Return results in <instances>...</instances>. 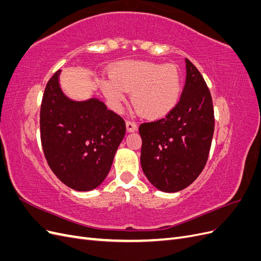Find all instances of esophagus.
Instances as JSON below:
<instances>
[{
	"instance_id": "1",
	"label": "esophagus",
	"mask_w": 261,
	"mask_h": 261,
	"mask_svg": "<svg viewBox=\"0 0 261 261\" xmlns=\"http://www.w3.org/2000/svg\"><path fill=\"white\" fill-rule=\"evenodd\" d=\"M126 129H127V132H136L137 125L133 121H126Z\"/></svg>"
}]
</instances>
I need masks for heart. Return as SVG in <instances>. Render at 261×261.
<instances>
[{
  "label": "heart",
  "mask_w": 261,
  "mask_h": 261,
  "mask_svg": "<svg viewBox=\"0 0 261 261\" xmlns=\"http://www.w3.org/2000/svg\"><path fill=\"white\" fill-rule=\"evenodd\" d=\"M110 80L102 84L106 97L118 107L125 92L146 118L156 120L169 114L177 105L181 92V75L175 64L147 61H125L110 69Z\"/></svg>",
  "instance_id": "1"
}]
</instances>
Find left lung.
I'll list each match as a JSON object with an SVG mask.
<instances>
[{
    "instance_id": "obj_1",
    "label": "left lung",
    "mask_w": 261,
    "mask_h": 261,
    "mask_svg": "<svg viewBox=\"0 0 261 261\" xmlns=\"http://www.w3.org/2000/svg\"><path fill=\"white\" fill-rule=\"evenodd\" d=\"M186 81L175 108L165 116L140 124V163L145 175L162 192L191 185L207 163L215 130L208 86L188 59Z\"/></svg>"
}]
</instances>
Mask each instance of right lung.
<instances>
[{
    "label": "right lung",
    "instance_id": "obj_1",
    "mask_svg": "<svg viewBox=\"0 0 261 261\" xmlns=\"http://www.w3.org/2000/svg\"><path fill=\"white\" fill-rule=\"evenodd\" d=\"M58 70L45 86L40 109V138L50 169L80 192L98 187L111 169L124 138L123 117L102 101L75 102L59 86Z\"/></svg>",
    "mask_w": 261,
    "mask_h": 261
}]
</instances>
